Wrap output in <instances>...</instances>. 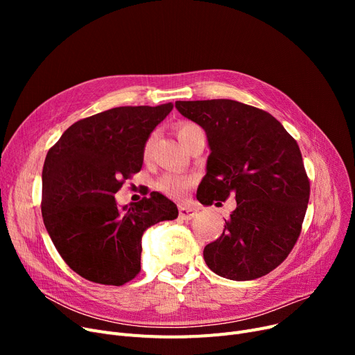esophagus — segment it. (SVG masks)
I'll return each instance as SVG.
<instances>
[{
    "label": "esophagus",
    "mask_w": 355,
    "mask_h": 355,
    "mask_svg": "<svg viewBox=\"0 0 355 355\" xmlns=\"http://www.w3.org/2000/svg\"><path fill=\"white\" fill-rule=\"evenodd\" d=\"M197 216V210L191 206H180V217L182 220H191Z\"/></svg>",
    "instance_id": "34e87169"
}]
</instances>
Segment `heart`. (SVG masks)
Listing matches in <instances>:
<instances>
[{
    "instance_id": "1",
    "label": "heart",
    "mask_w": 355,
    "mask_h": 355,
    "mask_svg": "<svg viewBox=\"0 0 355 355\" xmlns=\"http://www.w3.org/2000/svg\"><path fill=\"white\" fill-rule=\"evenodd\" d=\"M194 128H197V125H194V123L180 125V128H178L180 139L187 135L190 130H193ZM154 139H155V134H153L151 137L146 139L145 146H144V155L145 157H148L149 153H151L153 145H154ZM193 181L194 180L191 177H187V175H181V174H177V173H166L165 175H162L158 180L157 187L161 193H164L166 196H170L173 198H180L185 194V191L189 190V187L193 184Z\"/></svg>"
}]
</instances>
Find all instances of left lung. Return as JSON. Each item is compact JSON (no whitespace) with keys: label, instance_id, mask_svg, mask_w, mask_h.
<instances>
[{"label":"left lung","instance_id":"obj_1","mask_svg":"<svg viewBox=\"0 0 355 355\" xmlns=\"http://www.w3.org/2000/svg\"><path fill=\"white\" fill-rule=\"evenodd\" d=\"M180 114L207 135L210 155L197 200L237 206L223 234L204 248L207 266L230 281H253L281 265L300 237L309 181L296 141L268 112L230 99L178 101Z\"/></svg>","mask_w":355,"mask_h":355}]
</instances>
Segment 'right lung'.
I'll return each mask as SVG.
<instances>
[{"mask_svg":"<svg viewBox=\"0 0 355 355\" xmlns=\"http://www.w3.org/2000/svg\"><path fill=\"white\" fill-rule=\"evenodd\" d=\"M121 106L73 123L47 153L42 213L47 233L64 262L82 277L123 285L141 270V239L159 221L178 217L175 204L153 191L118 207L123 180L138 173L144 146L173 110Z\"/></svg>","mask_w":355,"mask_h":355,"instance_id":"right-lung-1","label":"right lung"}]
</instances>
